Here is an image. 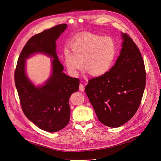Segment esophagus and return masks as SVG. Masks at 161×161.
Instances as JSON below:
<instances>
[{
	"label": "esophagus",
	"instance_id": "34e87169",
	"mask_svg": "<svg viewBox=\"0 0 161 161\" xmlns=\"http://www.w3.org/2000/svg\"><path fill=\"white\" fill-rule=\"evenodd\" d=\"M79 90L81 92H83L85 90V85L83 84H82V83H80V86H79Z\"/></svg>",
	"mask_w": 161,
	"mask_h": 161
}]
</instances>
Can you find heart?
I'll return each mask as SVG.
<instances>
[{"instance_id": "b5f03b06", "label": "heart", "mask_w": 161, "mask_h": 161, "mask_svg": "<svg viewBox=\"0 0 161 161\" xmlns=\"http://www.w3.org/2000/svg\"><path fill=\"white\" fill-rule=\"evenodd\" d=\"M71 50L65 49L64 58L68 72L76 76L84 67L90 75L99 76L111 68L117 53V46L109 37L86 34L75 39Z\"/></svg>"}]
</instances>
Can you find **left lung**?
<instances>
[{
    "instance_id": "obj_1",
    "label": "left lung",
    "mask_w": 161,
    "mask_h": 161,
    "mask_svg": "<svg viewBox=\"0 0 161 161\" xmlns=\"http://www.w3.org/2000/svg\"><path fill=\"white\" fill-rule=\"evenodd\" d=\"M120 56L109 71L91 79L85 92L99 120L110 127H120L136 113L146 84L144 61L139 48L122 33Z\"/></svg>"
}]
</instances>
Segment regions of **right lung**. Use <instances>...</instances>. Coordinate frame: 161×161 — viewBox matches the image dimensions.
I'll list each match as a JSON object with an SVG mask.
<instances>
[{
    "label": "right lung",
    "mask_w": 161,
    "mask_h": 161,
    "mask_svg": "<svg viewBox=\"0 0 161 161\" xmlns=\"http://www.w3.org/2000/svg\"><path fill=\"white\" fill-rule=\"evenodd\" d=\"M66 24L57 25L29 39L23 48L14 71V81L20 104L27 118L41 129L55 132L69 122L71 94L79 88L80 80L67 76L56 53V41L65 30ZM42 53L54 58L51 76L36 87L25 73V60L31 54Z\"/></svg>",
    "instance_id": "right-lung-1"
}]
</instances>
